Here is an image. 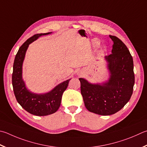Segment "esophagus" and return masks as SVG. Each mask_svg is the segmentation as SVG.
I'll list each match as a JSON object with an SVG mask.
<instances>
[{
	"label": "esophagus",
	"mask_w": 147,
	"mask_h": 147,
	"mask_svg": "<svg viewBox=\"0 0 147 147\" xmlns=\"http://www.w3.org/2000/svg\"><path fill=\"white\" fill-rule=\"evenodd\" d=\"M81 74H82V73H80V74H79V76H81Z\"/></svg>",
	"instance_id": "1"
}]
</instances>
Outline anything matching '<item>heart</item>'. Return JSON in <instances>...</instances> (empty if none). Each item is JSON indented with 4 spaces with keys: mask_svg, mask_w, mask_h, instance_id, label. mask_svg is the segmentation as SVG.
Here are the masks:
<instances>
[{
    "mask_svg": "<svg viewBox=\"0 0 147 147\" xmlns=\"http://www.w3.org/2000/svg\"><path fill=\"white\" fill-rule=\"evenodd\" d=\"M100 44V41L99 40H98V39H94V40H93V44H94L95 46H99ZM103 51H105V48H104V49H103Z\"/></svg>",
    "mask_w": 147,
    "mask_h": 147,
    "instance_id": "b5f03b06",
    "label": "heart"
}]
</instances>
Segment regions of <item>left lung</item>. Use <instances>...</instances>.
<instances>
[{
	"label": "left lung",
	"instance_id": "8db88e82",
	"mask_svg": "<svg viewBox=\"0 0 147 147\" xmlns=\"http://www.w3.org/2000/svg\"><path fill=\"white\" fill-rule=\"evenodd\" d=\"M114 44L112 54L105 56L109 78L103 83L92 84L80 78L81 93L85 107L102 116L115 114L130 99L134 85L133 59L121 40L110 35Z\"/></svg>",
	"mask_w": 147,
	"mask_h": 147
}]
</instances>
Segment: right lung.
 Returning a JSON list of instances; mask_svg holds the SVG:
<instances>
[{
  "label": "right lung",
  "instance_id": "obj_1",
  "mask_svg": "<svg viewBox=\"0 0 147 147\" xmlns=\"http://www.w3.org/2000/svg\"><path fill=\"white\" fill-rule=\"evenodd\" d=\"M47 33L34 34L27 40L19 48L15 56L12 74L13 91L18 103L29 113L35 116H47L56 113L59 109L63 92L68 86L69 80H67L46 93H34L29 90L22 78V65L26 51L29 44L39 37L47 35Z\"/></svg>",
  "mask_w": 147,
  "mask_h": 147
}]
</instances>
